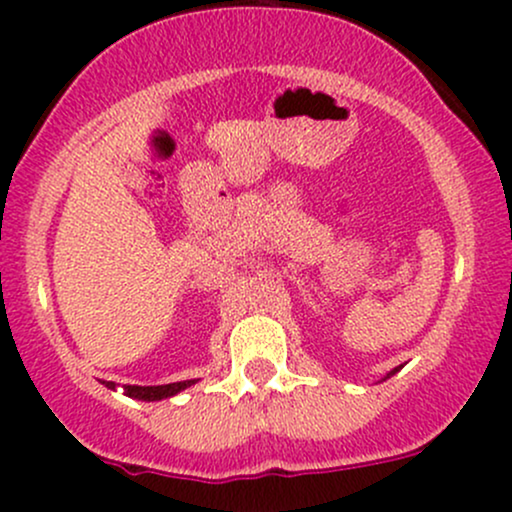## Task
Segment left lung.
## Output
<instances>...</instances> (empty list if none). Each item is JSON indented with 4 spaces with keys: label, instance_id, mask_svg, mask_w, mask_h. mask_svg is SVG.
<instances>
[{
    "label": "left lung",
    "instance_id": "8db88e82",
    "mask_svg": "<svg viewBox=\"0 0 512 512\" xmlns=\"http://www.w3.org/2000/svg\"><path fill=\"white\" fill-rule=\"evenodd\" d=\"M397 370H399V368H395V370H390V373H387V378H390V375H395V373H397Z\"/></svg>",
    "mask_w": 512,
    "mask_h": 512
}]
</instances>
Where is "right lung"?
Masks as SVG:
<instances>
[{
	"instance_id": "right-lung-1",
	"label": "right lung",
	"mask_w": 512,
	"mask_h": 512,
	"mask_svg": "<svg viewBox=\"0 0 512 512\" xmlns=\"http://www.w3.org/2000/svg\"><path fill=\"white\" fill-rule=\"evenodd\" d=\"M190 385H195V380H182V383L156 385V387L125 385V387H122V390H125V395H127V397L142 399V402H158V399H166V397L178 395L180 390H185V387H190ZM105 387H110V390H115V383H105Z\"/></svg>"
}]
</instances>
